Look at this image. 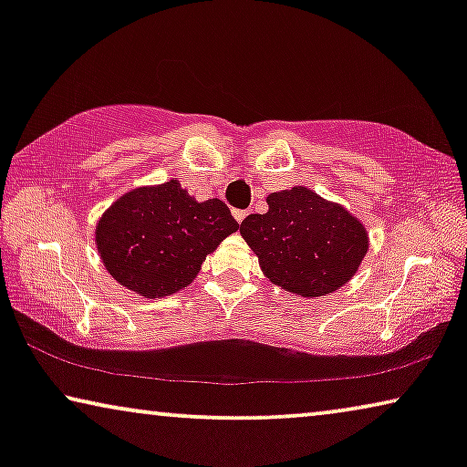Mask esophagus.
<instances>
[{
    "label": "esophagus",
    "mask_w": 467,
    "mask_h": 467,
    "mask_svg": "<svg viewBox=\"0 0 467 467\" xmlns=\"http://www.w3.org/2000/svg\"><path fill=\"white\" fill-rule=\"evenodd\" d=\"M246 210H234V219L235 221H238V223H242V221H244L246 219Z\"/></svg>",
    "instance_id": "obj_1"
}]
</instances>
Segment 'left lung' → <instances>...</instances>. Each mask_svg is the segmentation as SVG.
<instances>
[{
  "label": "left lung",
  "instance_id": "obj_1",
  "mask_svg": "<svg viewBox=\"0 0 467 467\" xmlns=\"http://www.w3.org/2000/svg\"><path fill=\"white\" fill-rule=\"evenodd\" d=\"M265 214H248L242 238L274 285L321 297L347 285L368 253L366 227L315 191L293 187L267 197Z\"/></svg>",
  "mask_w": 467,
  "mask_h": 467
}]
</instances>
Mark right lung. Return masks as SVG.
Masks as SVG:
<instances>
[{"label":"right lung","instance_id":"add662e5","mask_svg":"<svg viewBox=\"0 0 467 467\" xmlns=\"http://www.w3.org/2000/svg\"><path fill=\"white\" fill-rule=\"evenodd\" d=\"M238 227L221 200L195 202L170 181L114 202L99 219L95 242L112 278L152 299L191 285L206 254Z\"/></svg>","mask_w":467,"mask_h":467}]
</instances>
